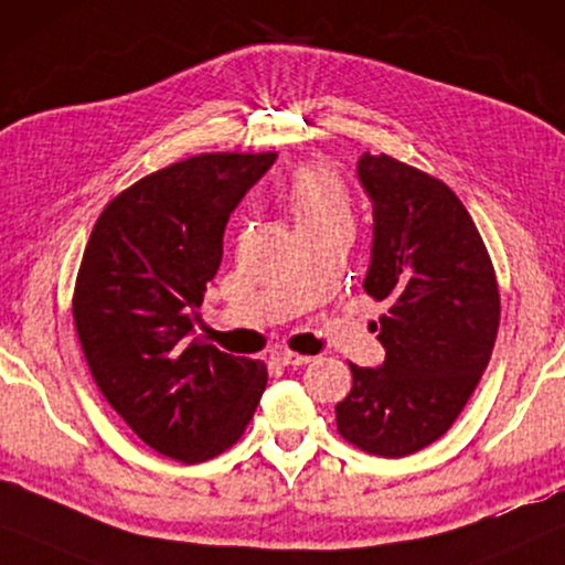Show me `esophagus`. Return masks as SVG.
<instances>
[{"mask_svg": "<svg viewBox=\"0 0 565 565\" xmlns=\"http://www.w3.org/2000/svg\"><path fill=\"white\" fill-rule=\"evenodd\" d=\"M274 361L281 363V365H305V363H309V355L291 353V351H276Z\"/></svg>", "mask_w": 565, "mask_h": 565, "instance_id": "1", "label": "esophagus"}]
</instances>
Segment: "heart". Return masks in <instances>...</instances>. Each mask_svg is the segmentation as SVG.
Returning <instances> with one entry per match:
<instances>
[{
    "label": "heart",
    "mask_w": 565,
    "mask_h": 565,
    "mask_svg": "<svg viewBox=\"0 0 565 565\" xmlns=\"http://www.w3.org/2000/svg\"><path fill=\"white\" fill-rule=\"evenodd\" d=\"M286 204L299 230L351 222V202L345 189L324 169H301L294 173Z\"/></svg>",
    "instance_id": "obj_1"
}]
</instances>
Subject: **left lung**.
Segmentation results:
<instances>
[{"instance_id":"1","label":"left lung","mask_w":565,"mask_h":565,"mask_svg":"<svg viewBox=\"0 0 565 565\" xmlns=\"http://www.w3.org/2000/svg\"><path fill=\"white\" fill-rule=\"evenodd\" d=\"M355 173L373 204L363 289L388 305L373 322L386 359L351 363L335 419L348 443L402 458L448 433L473 394L497 340L499 289L471 214L443 181L386 153H363Z\"/></svg>"}]
</instances>
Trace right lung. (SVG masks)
Here are the masks:
<instances>
[{
  "instance_id": "1",
  "label": "right lung",
  "mask_w": 565,
  "mask_h": 565,
  "mask_svg": "<svg viewBox=\"0 0 565 565\" xmlns=\"http://www.w3.org/2000/svg\"><path fill=\"white\" fill-rule=\"evenodd\" d=\"M276 153H202L140 179L99 214L74 322L99 392L138 438L202 463L241 438L268 373L189 340L230 214Z\"/></svg>"
}]
</instances>
